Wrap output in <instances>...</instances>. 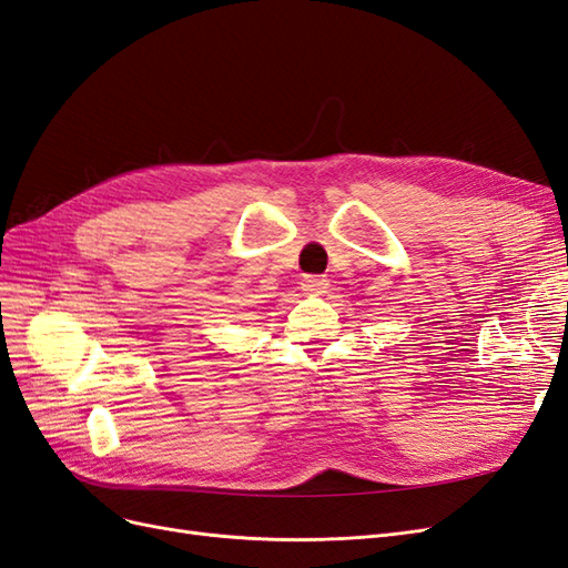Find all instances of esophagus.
Here are the masks:
<instances>
[{
	"instance_id": "esophagus-1",
	"label": "esophagus",
	"mask_w": 568,
	"mask_h": 568,
	"mask_svg": "<svg viewBox=\"0 0 568 568\" xmlns=\"http://www.w3.org/2000/svg\"><path fill=\"white\" fill-rule=\"evenodd\" d=\"M301 286L303 291H307V294H322V291L329 286V280L322 277V274H305Z\"/></svg>"
}]
</instances>
